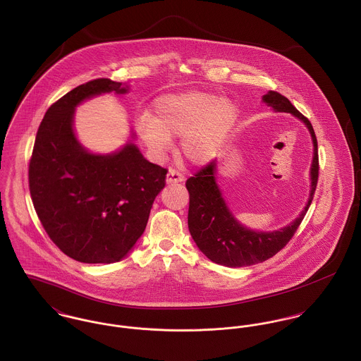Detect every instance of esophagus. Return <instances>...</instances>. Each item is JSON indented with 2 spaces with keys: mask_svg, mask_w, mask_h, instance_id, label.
<instances>
[{
  "mask_svg": "<svg viewBox=\"0 0 361 361\" xmlns=\"http://www.w3.org/2000/svg\"><path fill=\"white\" fill-rule=\"evenodd\" d=\"M185 180L184 174L177 171L176 169H169L167 176H166V181L167 184H176V183H183Z\"/></svg>",
  "mask_w": 361,
  "mask_h": 361,
  "instance_id": "esophagus-1",
  "label": "esophagus"
}]
</instances>
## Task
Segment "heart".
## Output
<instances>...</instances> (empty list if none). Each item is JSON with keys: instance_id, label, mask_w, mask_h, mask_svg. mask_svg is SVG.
Masks as SVG:
<instances>
[{"instance_id": "obj_1", "label": "heart", "mask_w": 361, "mask_h": 361, "mask_svg": "<svg viewBox=\"0 0 361 361\" xmlns=\"http://www.w3.org/2000/svg\"><path fill=\"white\" fill-rule=\"evenodd\" d=\"M155 116L138 123L147 147L158 157L167 152L173 137H181V155L200 164L212 159L237 119V108L224 98L207 92L167 95L157 101Z\"/></svg>"}]
</instances>
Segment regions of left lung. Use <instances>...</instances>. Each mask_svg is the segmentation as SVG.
<instances>
[{"instance_id": "8db88e82", "label": "left lung", "mask_w": 361, "mask_h": 361, "mask_svg": "<svg viewBox=\"0 0 361 361\" xmlns=\"http://www.w3.org/2000/svg\"><path fill=\"white\" fill-rule=\"evenodd\" d=\"M263 101L277 112H288L303 121L310 130L314 144V158L312 164V191L302 214L288 227L273 233H257L245 228L234 219L221 198L216 184V163L209 161L200 171L190 177L185 187L190 194L188 228L200 250L214 263L227 267H243L262 263L292 240L305 214L312 204L319 181V147L316 133L310 121L303 116L290 101L277 91H270Z\"/></svg>"}]
</instances>
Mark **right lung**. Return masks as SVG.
Listing matches in <instances>:
<instances>
[{"mask_svg":"<svg viewBox=\"0 0 361 361\" xmlns=\"http://www.w3.org/2000/svg\"><path fill=\"white\" fill-rule=\"evenodd\" d=\"M126 92L119 81L95 79L54 102L37 130L29 190L51 240L81 263H114L142 235L167 169L144 159L134 144L91 155L78 142L75 106L102 92Z\"/></svg>","mask_w":361,"mask_h":361,"instance_id":"obj_1","label":"right lung"}]
</instances>
